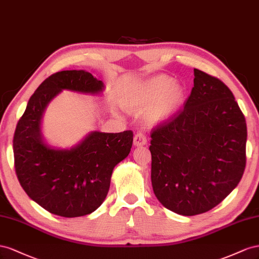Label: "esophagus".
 Returning <instances> with one entry per match:
<instances>
[{"instance_id": "1", "label": "esophagus", "mask_w": 259, "mask_h": 259, "mask_svg": "<svg viewBox=\"0 0 259 259\" xmlns=\"http://www.w3.org/2000/svg\"><path fill=\"white\" fill-rule=\"evenodd\" d=\"M147 143V139L145 135L141 134V132H138V134L134 138V145L135 146H143Z\"/></svg>"}]
</instances>
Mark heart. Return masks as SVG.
I'll return each instance as SVG.
<instances>
[{
	"label": "heart",
	"instance_id": "heart-1",
	"mask_svg": "<svg viewBox=\"0 0 259 259\" xmlns=\"http://www.w3.org/2000/svg\"><path fill=\"white\" fill-rule=\"evenodd\" d=\"M186 97L184 88L166 75H156L144 80L127 93L122 101L125 106L138 114L144 113L150 123H158L172 117Z\"/></svg>",
	"mask_w": 259,
	"mask_h": 259
}]
</instances>
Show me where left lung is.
<instances>
[{"mask_svg": "<svg viewBox=\"0 0 259 259\" xmlns=\"http://www.w3.org/2000/svg\"><path fill=\"white\" fill-rule=\"evenodd\" d=\"M151 138L154 194L179 215L210 210L244 172V115L230 89L204 71L194 69V87L184 107L155 127Z\"/></svg>", "mask_w": 259, "mask_h": 259, "instance_id": "left-lung-1", "label": "left lung"}]
</instances>
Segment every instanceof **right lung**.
Wrapping results in <instances>:
<instances>
[{
	"label": "right lung",
	"instance_id": "obj_1",
	"mask_svg": "<svg viewBox=\"0 0 259 259\" xmlns=\"http://www.w3.org/2000/svg\"><path fill=\"white\" fill-rule=\"evenodd\" d=\"M103 81L84 70H64L50 76L29 100L15 130V169L28 196L51 213L80 217L105 201L114 168L128 156L134 134L92 131L70 149L49 144L42 117L50 102L64 90L100 95Z\"/></svg>",
	"mask_w": 259,
	"mask_h": 259
}]
</instances>
